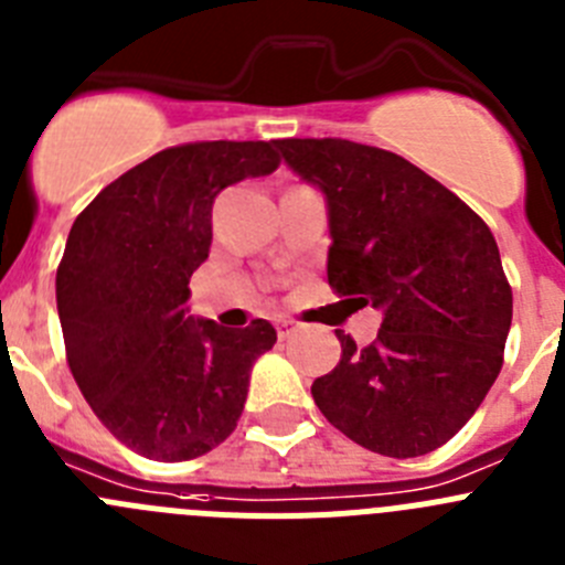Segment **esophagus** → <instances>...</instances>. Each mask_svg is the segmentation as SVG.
Returning a JSON list of instances; mask_svg holds the SVG:
<instances>
[{
  "label": "esophagus",
  "instance_id": "1",
  "mask_svg": "<svg viewBox=\"0 0 565 565\" xmlns=\"http://www.w3.org/2000/svg\"><path fill=\"white\" fill-rule=\"evenodd\" d=\"M274 324H277V333H279V339H288V335H291V333H297V330L302 328V324H299L297 319H291V317H279L277 322H274Z\"/></svg>",
  "mask_w": 565,
  "mask_h": 565
}]
</instances>
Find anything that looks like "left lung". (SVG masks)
Instances as JSON below:
<instances>
[{"label":"left lung","instance_id":"8db88e82","mask_svg":"<svg viewBox=\"0 0 565 565\" xmlns=\"http://www.w3.org/2000/svg\"><path fill=\"white\" fill-rule=\"evenodd\" d=\"M288 168L328 201V282L384 322L372 344L344 330L310 395L341 434L384 457L445 445L499 377L512 288L499 246L459 195L397 153L350 139H277Z\"/></svg>","mask_w":565,"mask_h":565}]
</instances>
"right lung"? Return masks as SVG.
<instances>
[{"instance_id": "add662e5", "label": "right lung", "mask_w": 565, "mask_h": 565, "mask_svg": "<svg viewBox=\"0 0 565 565\" xmlns=\"http://www.w3.org/2000/svg\"><path fill=\"white\" fill-rule=\"evenodd\" d=\"M277 164L271 142L175 145L72 224L55 277L66 361L103 426L142 457L195 459L241 420L248 372L277 330L188 317V286L210 257L215 195Z\"/></svg>"}]
</instances>
